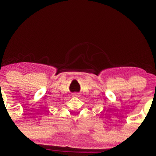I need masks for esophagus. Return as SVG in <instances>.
<instances>
[{
    "mask_svg": "<svg viewBox=\"0 0 156 156\" xmlns=\"http://www.w3.org/2000/svg\"><path fill=\"white\" fill-rule=\"evenodd\" d=\"M73 97H76V98H78V97H80V94H78V93H74V94H73Z\"/></svg>",
    "mask_w": 156,
    "mask_h": 156,
    "instance_id": "34e87169",
    "label": "esophagus"
}]
</instances>
